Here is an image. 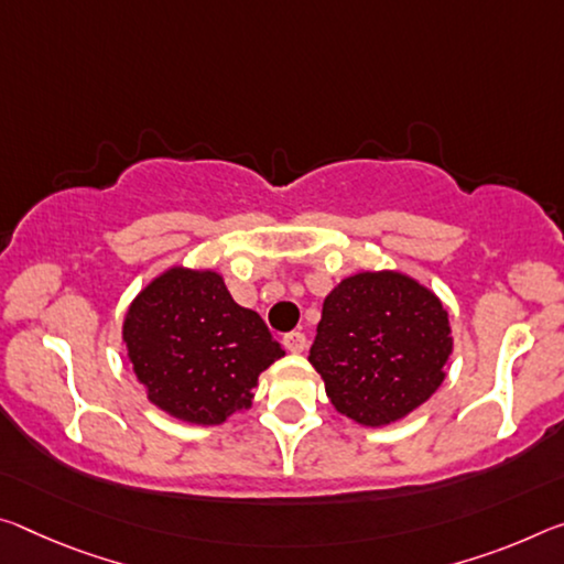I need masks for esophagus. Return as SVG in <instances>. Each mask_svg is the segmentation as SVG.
Listing matches in <instances>:
<instances>
[{"mask_svg": "<svg viewBox=\"0 0 564 564\" xmlns=\"http://www.w3.org/2000/svg\"><path fill=\"white\" fill-rule=\"evenodd\" d=\"M283 346L285 351L291 354H303L306 351V336H303L301 330H291V334L283 336Z\"/></svg>", "mask_w": 564, "mask_h": 564, "instance_id": "34e87169", "label": "esophagus"}]
</instances>
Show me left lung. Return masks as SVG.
I'll return each instance as SVG.
<instances>
[{"instance_id": "1", "label": "left lung", "mask_w": 564, "mask_h": 564, "mask_svg": "<svg viewBox=\"0 0 564 564\" xmlns=\"http://www.w3.org/2000/svg\"><path fill=\"white\" fill-rule=\"evenodd\" d=\"M452 348L449 314L432 289L401 271H361L324 299L308 361L338 414L387 426L432 399Z\"/></svg>"}]
</instances>
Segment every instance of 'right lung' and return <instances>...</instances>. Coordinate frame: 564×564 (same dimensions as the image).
<instances>
[{
  "label": "right lung",
  "mask_w": 564,
  "mask_h": 564,
  "mask_svg": "<svg viewBox=\"0 0 564 564\" xmlns=\"http://www.w3.org/2000/svg\"><path fill=\"white\" fill-rule=\"evenodd\" d=\"M122 346L150 404L200 426L243 414L258 377L285 356L218 271L187 265L165 268L132 299Z\"/></svg>",
  "instance_id": "add662e5"
}]
</instances>
